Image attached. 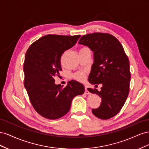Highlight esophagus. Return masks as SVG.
Wrapping results in <instances>:
<instances>
[{"label": "esophagus", "mask_w": 149, "mask_h": 149, "mask_svg": "<svg viewBox=\"0 0 149 149\" xmlns=\"http://www.w3.org/2000/svg\"><path fill=\"white\" fill-rule=\"evenodd\" d=\"M84 94H89V92L88 91V89H87L86 86H85V91H84Z\"/></svg>", "instance_id": "1"}]
</instances>
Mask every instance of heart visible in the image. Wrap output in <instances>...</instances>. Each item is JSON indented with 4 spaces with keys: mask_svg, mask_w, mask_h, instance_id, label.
Wrapping results in <instances>:
<instances>
[{
    "mask_svg": "<svg viewBox=\"0 0 149 149\" xmlns=\"http://www.w3.org/2000/svg\"><path fill=\"white\" fill-rule=\"evenodd\" d=\"M74 77L76 79H77L78 81H83L85 79L86 74H85L84 72L79 71V72H78V73H76L74 75Z\"/></svg>",
    "mask_w": 149,
    "mask_h": 149,
    "instance_id": "b5f03b06",
    "label": "heart"
}]
</instances>
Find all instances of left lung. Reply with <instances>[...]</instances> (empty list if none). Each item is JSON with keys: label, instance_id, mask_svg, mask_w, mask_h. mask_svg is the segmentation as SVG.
Returning <instances> with one entry per match:
<instances>
[{"label": "left lung", "instance_id": "obj_1", "mask_svg": "<svg viewBox=\"0 0 149 149\" xmlns=\"http://www.w3.org/2000/svg\"><path fill=\"white\" fill-rule=\"evenodd\" d=\"M78 43L88 47L94 53L89 82L102 85L101 91L88 88L90 93L101 97L100 106L93 109V114L99 119H110L120 111L129 95L130 73L128 57L119 40L109 33L85 35Z\"/></svg>", "mask_w": 149, "mask_h": 149}]
</instances>
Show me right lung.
Wrapping results in <instances>:
<instances>
[{
    "instance_id": "right-lung-1",
    "label": "right lung",
    "mask_w": 149,
    "mask_h": 149,
    "mask_svg": "<svg viewBox=\"0 0 149 149\" xmlns=\"http://www.w3.org/2000/svg\"><path fill=\"white\" fill-rule=\"evenodd\" d=\"M81 35H47L31 45L25 54L24 86L35 110L43 118L57 119L67 114L71 101L84 92V86L70 81L67 86L56 84L61 71V56L73 47Z\"/></svg>"
}]
</instances>
